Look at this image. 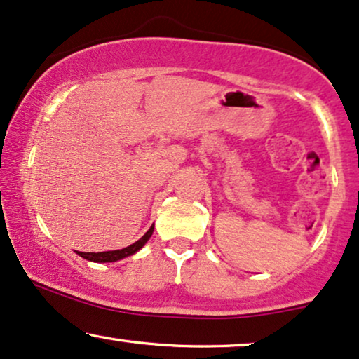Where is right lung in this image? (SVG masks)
I'll return each instance as SVG.
<instances>
[{"label":"right lung","mask_w":359,"mask_h":359,"mask_svg":"<svg viewBox=\"0 0 359 359\" xmlns=\"http://www.w3.org/2000/svg\"><path fill=\"white\" fill-rule=\"evenodd\" d=\"M152 231H154V224L147 229L146 235L141 238V240H137L136 243H133L131 246L128 248H123V250H116V251H103V252H80L76 251V255L82 256L83 259L87 261H93V262H114V261H119L123 259V257H128L131 255H135V252H137L141 250L142 246L146 245L147 240H149Z\"/></svg>","instance_id":"right-lung-1"}]
</instances>
